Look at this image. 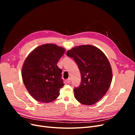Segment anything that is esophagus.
I'll list each match as a JSON object with an SVG mask.
<instances>
[{
  "label": "esophagus",
  "instance_id": "34e87169",
  "mask_svg": "<svg viewBox=\"0 0 135 135\" xmlns=\"http://www.w3.org/2000/svg\"><path fill=\"white\" fill-rule=\"evenodd\" d=\"M70 81H71V78H69L68 79H66V82L67 83H70Z\"/></svg>",
  "mask_w": 135,
  "mask_h": 135
}]
</instances>
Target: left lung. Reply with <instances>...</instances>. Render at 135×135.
Segmentation results:
<instances>
[{"instance_id":"1","label":"left lung","mask_w":135,"mask_h":135,"mask_svg":"<svg viewBox=\"0 0 135 135\" xmlns=\"http://www.w3.org/2000/svg\"><path fill=\"white\" fill-rule=\"evenodd\" d=\"M79 68L81 82L74 88V97L85 105L95 104L107 92L112 80V71L107 56L91 45L75 47L67 52Z\"/></svg>"}]
</instances>
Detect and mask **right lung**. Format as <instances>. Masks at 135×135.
<instances>
[{
    "mask_svg": "<svg viewBox=\"0 0 135 135\" xmlns=\"http://www.w3.org/2000/svg\"><path fill=\"white\" fill-rule=\"evenodd\" d=\"M65 50L54 44L39 46L28 55L22 68L24 85L36 101L48 103L60 95L65 85L61 78L62 70L57 64Z\"/></svg>",
    "mask_w": 135,
    "mask_h": 135,
    "instance_id": "add662e5",
    "label": "right lung"
}]
</instances>
